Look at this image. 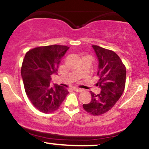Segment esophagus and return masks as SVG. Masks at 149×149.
Instances as JSON below:
<instances>
[{
	"label": "esophagus",
	"mask_w": 149,
	"mask_h": 149,
	"mask_svg": "<svg viewBox=\"0 0 149 149\" xmlns=\"http://www.w3.org/2000/svg\"><path fill=\"white\" fill-rule=\"evenodd\" d=\"M73 90L76 92H81L83 91V90L80 88H73Z\"/></svg>",
	"instance_id": "obj_1"
}]
</instances>
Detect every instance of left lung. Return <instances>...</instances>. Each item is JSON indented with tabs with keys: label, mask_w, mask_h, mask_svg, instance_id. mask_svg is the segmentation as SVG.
Here are the masks:
<instances>
[{
	"label": "left lung",
	"mask_w": 149,
	"mask_h": 149,
	"mask_svg": "<svg viewBox=\"0 0 149 149\" xmlns=\"http://www.w3.org/2000/svg\"><path fill=\"white\" fill-rule=\"evenodd\" d=\"M99 61L97 86L101 88L98 95L91 92L92 100L83 104V109L93 116H100L111 109L123 93L125 87L126 68L119 56L113 51L98 45H92Z\"/></svg>",
	"instance_id": "left-lung-1"
}]
</instances>
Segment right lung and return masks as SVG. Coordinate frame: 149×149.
Returning <instances> with one entry per match:
<instances>
[{
	"mask_svg": "<svg viewBox=\"0 0 149 149\" xmlns=\"http://www.w3.org/2000/svg\"><path fill=\"white\" fill-rule=\"evenodd\" d=\"M69 47L52 45L31 49L26 53L21 74L25 92L33 107L49 113L57 110L66 95L67 89L50 85L51 76L57 73L61 59Z\"/></svg>",
	"mask_w": 149,
	"mask_h": 149,
	"instance_id": "1",
	"label": "right lung"
}]
</instances>
